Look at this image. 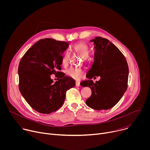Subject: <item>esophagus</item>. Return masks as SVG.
Here are the masks:
<instances>
[{
	"instance_id": "34e87169",
	"label": "esophagus",
	"mask_w": 150,
	"mask_h": 150,
	"mask_svg": "<svg viewBox=\"0 0 150 150\" xmlns=\"http://www.w3.org/2000/svg\"><path fill=\"white\" fill-rule=\"evenodd\" d=\"M76 86L80 87V83L79 82H76Z\"/></svg>"
}]
</instances>
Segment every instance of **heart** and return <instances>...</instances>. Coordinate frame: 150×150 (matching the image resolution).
I'll return each instance as SVG.
<instances>
[{
    "label": "heart",
    "instance_id": "b5f03b06",
    "mask_svg": "<svg viewBox=\"0 0 150 150\" xmlns=\"http://www.w3.org/2000/svg\"><path fill=\"white\" fill-rule=\"evenodd\" d=\"M72 49L74 51L79 53L83 58H87L90 53L88 46L84 42H79L75 44L72 46ZM62 64L63 66H67L68 64V52H65L63 54L62 58ZM83 73V70L78 68H70L66 72V74L68 76L71 77L76 80L80 79Z\"/></svg>",
    "mask_w": 150,
    "mask_h": 150
}]
</instances>
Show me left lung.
<instances>
[{"label":"left lung","mask_w":150,"mask_h":150,"mask_svg":"<svg viewBox=\"0 0 150 150\" xmlns=\"http://www.w3.org/2000/svg\"><path fill=\"white\" fill-rule=\"evenodd\" d=\"M90 41L94 44V60L86 75L88 79L80 84L91 89V96L86 100L88 107L97 110H108L126 91L129 68L122 53L109 40L96 37ZM96 76L100 79L94 83L91 79Z\"/></svg>","instance_id":"obj_1"}]
</instances>
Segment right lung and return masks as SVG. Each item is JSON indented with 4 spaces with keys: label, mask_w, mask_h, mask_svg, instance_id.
<instances>
[{
    "label": "right lung",
    "mask_w": 150,
    "mask_h": 150,
    "mask_svg": "<svg viewBox=\"0 0 150 150\" xmlns=\"http://www.w3.org/2000/svg\"><path fill=\"white\" fill-rule=\"evenodd\" d=\"M69 47L65 41L52 38L38 40L21 59L18 67L19 89L25 101L37 112L50 114L63 105L66 92L75 82L62 75L53 82L50 75L60 74L62 54Z\"/></svg>",
    "instance_id": "right-lung-1"
}]
</instances>
